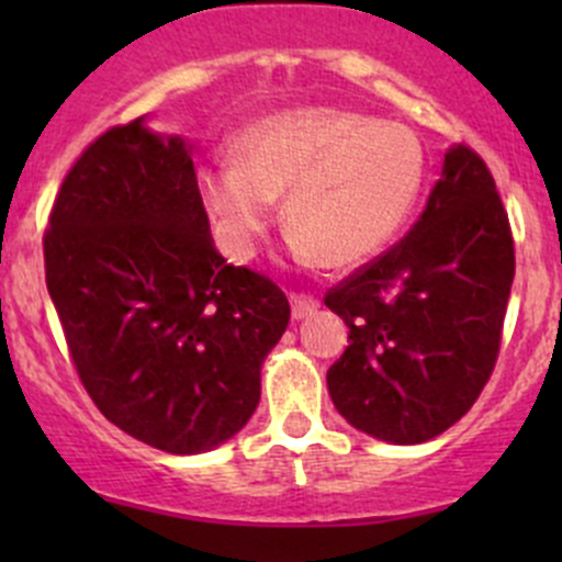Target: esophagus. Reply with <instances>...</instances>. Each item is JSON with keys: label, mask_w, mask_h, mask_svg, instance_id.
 <instances>
[{"label": "esophagus", "mask_w": 562, "mask_h": 562, "mask_svg": "<svg viewBox=\"0 0 562 562\" xmlns=\"http://www.w3.org/2000/svg\"><path fill=\"white\" fill-rule=\"evenodd\" d=\"M317 307H321V304H317V299L310 296V293H296V291L291 293V313L296 321H304V317L315 315Z\"/></svg>", "instance_id": "34e87169"}]
</instances>
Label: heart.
Segmentation results:
<instances>
[{
    "label": "heart",
    "instance_id": "heart-1",
    "mask_svg": "<svg viewBox=\"0 0 562 562\" xmlns=\"http://www.w3.org/2000/svg\"><path fill=\"white\" fill-rule=\"evenodd\" d=\"M424 149L394 122L339 108H299L252 127L239 162L201 171L220 239L236 258L255 252L288 192L293 247L307 260L356 266L389 245L422 195Z\"/></svg>",
    "mask_w": 562,
    "mask_h": 562
}]
</instances>
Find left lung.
I'll use <instances>...</instances> for the list:
<instances>
[{"mask_svg":"<svg viewBox=\"0 0 562 562\" xmlns=\"http://www.w3.org/2000/svg\"><path fill=\"white\" fill-rule=\"evenodd\" d=\"M512 282L514 236L495 179L454 144L407 236L323 296L350 328L326 372L337 411L389 443L446 432L495 370Z\"/></svg>","mask_w":562,"mask_h":562,"instance_id":"1","label":"left lung"}]
</instances>
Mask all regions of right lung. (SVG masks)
<instances>
[{"instance_id":"add662e5","label":"right lung","mask_w":562,"mask_h":562,"mask_svg":"<svg viewBox=\"0 0 562 562\" xmlns=\"http://www.w3.org/2000/svg\"><path fill=\"white\" fill-rule=\"evenodd\" d=\"M43 255L70 359L108 422L168 454L245 427L291 304L214 249L179 135L140 116L92 140L56 192Z\"/></svg>"}]
</instances>
